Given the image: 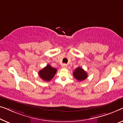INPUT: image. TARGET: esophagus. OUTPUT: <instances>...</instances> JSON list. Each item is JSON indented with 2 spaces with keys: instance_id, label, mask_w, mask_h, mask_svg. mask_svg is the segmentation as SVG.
<instances>
[{
  "instance_id": "34e87169",
  "label": "esophagus",
  "mask_w": 123,
  "mask_h": 123,
  "mask_svg": "<svg viewBox=\"0 0 123 123\" xmlns=\"http://www.w3.org/2000/svg\"><path fill=\"white\" fill-rule=\"evenodd\" d=\"M62 67L63 68H66L67 67V65L66 64H63V65H62Z\"/></svg>"
}]
</instances>
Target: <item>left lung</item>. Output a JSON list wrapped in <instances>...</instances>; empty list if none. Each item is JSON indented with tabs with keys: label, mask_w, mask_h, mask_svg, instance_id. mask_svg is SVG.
Wrapping results in <instances>:
<instances>
[{
	"label": "left lung",
	"mask_w": 123,
	"mask_h": 123,
	"mask_svg": "<svg viewBox=\"0 0 123 123\" xmlns=\"http://www.w3.org/2000/svg\"><path fill=\"white\" fill-rule=\"evenodd\" d=\"M73 75L75 78L79 81L85 80L87 77V74L84 70L81 67H77L73 72Z\"/></svg>",
	"instance_id": "8db88e82"
}]
</instances>
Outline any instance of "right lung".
Returning <instances> with one entry per match:
<instances>
[{"label":"right lung","instance_id":"right-lung-1","mask_svg":"<svg viewBox=\"0 0 123 123\" xmlns=\"http://www.w3.org/2000/svg\"><path fill=\"white\" fill-rule=\"evenodd\" d=\"M57 72L56 68H53L51 65H47L42 70H41L38 72L39 77L43 80L49 81L53 79Z\"/></svg>","mask_w":123,"mask_h":123}]
</instances>
